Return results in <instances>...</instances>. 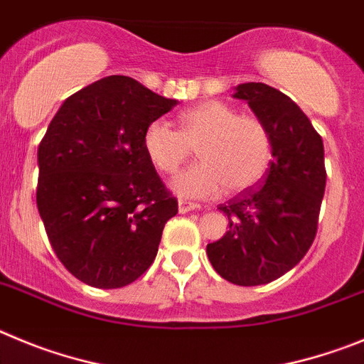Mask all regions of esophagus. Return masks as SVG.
Listing matches in <instances>:
<instances>
[{"label": "esophagus", "instance_id": "34e87169", "mask_svg": "<svg viewBox=\"0 0 364 364\" xmlns=\"http://www.w3.org/2000/svg\"><path fill=\"white\" fill-rule=\"evenodd\" d=\"M199 208H201V205H199V203L186 201V199H179V201H178L179 214H188V212L199 210Z\"/></svg>", "mask_w": 364, "mask_h": 364}]
</instances>
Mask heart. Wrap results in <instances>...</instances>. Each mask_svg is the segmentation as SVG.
<instances>
[{
	"mask_svg": "<svg viewBox=\"0 0 364 364\" xmlns=\"http://www.w3.org/2000/svg\"><path fill=\"white\" fill-rule=\"evenodd\" d=\"M143 149L163 174L176 172L198 150L201 161L176 176L172 190L185 198H212L225 186L230 194L250 190L264 178L272 137L259 117L210 100L183 110L179 130L165 119L152 121Z\"/></svg>",
	"mask_w": 364,
	"mask_h": 364,
	"instance_id": "1",
	"label": "heart"
}]
</instances>
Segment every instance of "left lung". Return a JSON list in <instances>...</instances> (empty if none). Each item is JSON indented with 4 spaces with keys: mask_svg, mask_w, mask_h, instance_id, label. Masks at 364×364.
Instances as JSON below:
<instances>
[{
    "mask_svg": "<svg viewBox=\"0 0 364 364\" xmlns=\"http://www.w3.org/2000/svg\"><path fill=\"white\" fill-rule=\"evenodd\" d=\"M234 97L267 125L274 159L263 185L219 205L230 228L206 245V255L223 279L257 287L292 270L312 247L326 185L325 149L309 117L277 88L243 83Z\"/></svg>",
    "mask_w": 364,
    "mask_h": 364,
    "instance_id": "left-lung-1",
    "label": "left lung"
}]
</instances>
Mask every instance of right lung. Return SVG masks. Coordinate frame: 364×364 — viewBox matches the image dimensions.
<instances>
[{"instance_id":"add662e5","label":"right lung","mask_w":364,"mask_h":364,"mask_svg":"<svg viewBox=\"0 0 364 364\" xmlns=\"http://www.w3.org/2000/svg\"><path fill=\"white\" fill-rule=\"evenodd\" d=\"M176 105L132 77H103L63 101L39 143V215L58 259L90 287L145 274L178 214L143 149L146 127Z\"/></svg>"}]
</instances>
